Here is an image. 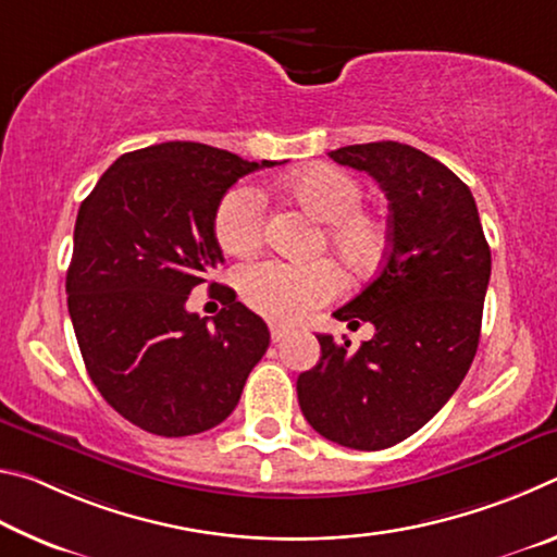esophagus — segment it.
Here are the masks:
<instances>
[{"label": "esophagus", "mask_w": 557, "mask_h": 557, "mask_svg": "<svg viewBox=\"0 0 557 557\" xmlns=\"http://www.w3.org/2000/svg\"><path fill=\"white\" fill-rule=\"evenodd\" d=\"M289 334V329L287 326H282V324H270V338L272 342H282V338H285Z\"/></svg>", "instance_id": "1"}]
</instances>
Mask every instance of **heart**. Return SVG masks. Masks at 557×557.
<instances>
[{
  "mask_svg": "<svg viewBox=\"0 0 557 557\" xmlns=\"http://www.w3.org/2000/svg\"><path fill=\"white\" fill-rule=\"evenodd\" d=\"M301 209L324 223L322 245L334 252L351 277H363L379 265L388 248V228L363 211V186L344 169L314 164L282 182ZM213 235L223 252L250 258L265 240V206L258 191L235 186L213 213ZM344 277L332 260L285 262L262 260L238 272V292L248 307L275 322L295 324L332 301Z\"/></svg>",
  "mask_w": 557,
  "mask_h": 557,
  "instance_id": "obj_1",
  "label": "heart"
}]
</instances>
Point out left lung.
I'll return each mask as SVG.
<instances>
[{"mask_svg":"<svg viewBox=\"0 0 557 557\" xmlns=\"http://www.w3.org/2000/svg\"><path fill=\"white\" fill-rule=\"evenodd\" d=\"M336 164L373 176L388 199V252L361 295L336 309L371 322L351 348L319 334L322 358L299 373L297 398L319 435L351 449H385L437 414L465 381L482 332L492 250L469 186L400 143L348 145Z\"/></svg>","mask_w":557,"mask_h":557,"instance_id":"8db88e82","label":"left lung"}]
</instances>
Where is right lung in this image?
<instances>
[{
  "label": "right lung",
  "mask_w": 557,
  "mask_h": 557,
  "mask_svg": "<svg viewBox=\"0 0 557 557\" xmlns=\"http://www.w3.org/2000/svg\"><path fill=\"white\" fill-rule=\"evenodd\" d=\"M245 162L199 143L122 154L81 203L65 275L69 314L90 381L132 425L152 435H199L240 400L270 346L262 319L225 285L209 322L186 309L223 262L213 213Z\"/></svg>",
  "instance_id": "obj_1"
}]
</instances>
